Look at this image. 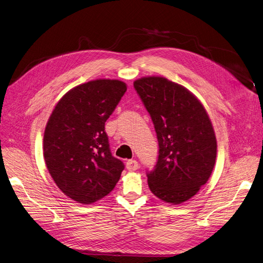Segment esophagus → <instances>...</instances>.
Wrapping results in <instances>:
<instances>
[{"label":"esophagus","instance_id":"obj_1","mask_svg":"<svg viewBox=\"0 0 263 263\" xmlns=\"http://www.w3.org/2000/svg\"><path fill=\"white\" fill-rule=\"evenodd\" d=\"M125 167H126V169H128V171L134 172V171H137V169L139 168V163L135 159H129L128 162H126V164H125Z\"/></svg>","mask_w":263,"mask_h":263}]
</instances>
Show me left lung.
Wrapping results in <instances>:
<instances>
[{
  "instance_id": "obj_1",
  "label": "left lung",
  "mask_w": 263,
  "mask_h": 263,
  "mask_svg": "<svg viewBox=\"0 0 263 263\" xmlns=\"http://www.w3.org/2000/svg\"><path fill=\"white\" fill-rule=\"evenodd\" d=\"M134 88L153 121L158 158L147 172L148 187L173 204L189 200L214 168L216 139L204 107L183 86L159 76L142 78Z\"/></svg>"
}]
</instances>
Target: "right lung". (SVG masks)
Here are the masks:
<instances>
[{
	"label": "right lung",
	"instance_id": "right-lung-1",
	"mask_svg": "<svg viewBox=\"0 0 263 263\" xmlns=\"http://www.w3.org/2000/svg\"><path fill=\"white\" fill-rule=\"evenodd\" d=\"M126 90L117 80H96L67 91L50 116L44 157L65 196L90 204L119 181L124 164L110 152L105 123Z\"/></svg>",
	"mask_w": 263,
	"mask_h": 263
}]
</instances>
